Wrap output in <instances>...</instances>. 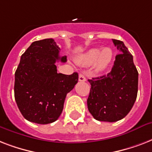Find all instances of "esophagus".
Returning a JSON list of instances; mask_svg holds the SVG:
<instances>
[{
    "instance_id": "34e87169",
    "label": "esophagus",
    "mask_w": 152,
    "mask_h": 152,
    "mask_svg": "<svg viewBox=\"0 0 152 152\" xmlns=\"http://www.w3.org/2000/svg\"><path fill=\"white\" fill-rule=\"evenodd\" d=\"M79 80L80 81V82H84V81L87 80V79H86L85 76L83 74H80L79 75Z\"/></svg>"
}]
</instances>
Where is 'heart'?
I'll return each instance as SVG.
<instances>
[{
	"label": "heart",
	"mask_w": 152,
	"mask_h": 152,
	"mask_svg": "<svg viewBox=\"0 0 152 152\" xmlns=\"http://www.w3.org/2000/svg\"><path fill=\"white\" fill-rule=\"evenodd\" d=\"M113 58V51L110 48H94L88 50L85 54L81 56L79 63L86 65H90L95 63L96 70L104 71L110 65Z\"/></svg>",
	"instance_id": "1"
}]
</instances>
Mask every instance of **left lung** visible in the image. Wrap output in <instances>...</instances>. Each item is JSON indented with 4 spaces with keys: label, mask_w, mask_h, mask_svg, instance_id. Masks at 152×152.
Here are the masks:
<instances>
[{
    "label": "left lung",
    "mask_w": 152,
    "mask_h": 152,
    "mask_svg": "<svg viewBox=\"0 0 152 152\" xmlns=\"http://www.w3.org/2000/svg\"><path fill=\"white\" fill-rule=\"evenodd\" d=\"M113 42L121 53L107 75L88 80L91 91L87 101L94 118L108 122L118 121L129 113L138 91V72L132 55L123 42L113 39Z\"/></svg>",
    "instance_id": "obj_1"
}]
</instances>
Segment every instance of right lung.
<instances>
[{"instance_id":"obj_1","label":"right lung","mask_w":152,"mask_h":152,"mask_svg":"<svg viewBox=\"0 0 152 152\" xmlns=\"http://www.w3.org/2000/svg\"><path fill=\"white\" fill-rule=\"evenodd\" d=\"M60 48L53 39L32 42L21 56L15 72L14 94L18 108L25 119L46 125L61 115L67 94L78 82V73H57L56 61Z\"/></svg>"}]
</instances>
